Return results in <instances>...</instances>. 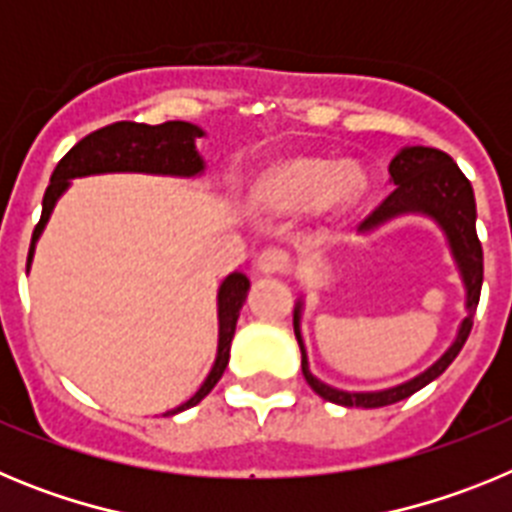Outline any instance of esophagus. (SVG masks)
I'll list each match as a JSON object with an SVG mask.
<instances>
[{"instance_id":"34e87169","label":"esophagus","mask_w":512,"mask_h":512,"mask_svg":"<svg viewBox=\"0 0 512 512\" xmlns=\"http://www.w3.org/2000/svg\"><path fill=\"white\" fill-rule=\"evenodd\" d=\"M289 269V253L282 248H266L256 259V271L259 274H282Z\"/></svg>"}]
</instances>
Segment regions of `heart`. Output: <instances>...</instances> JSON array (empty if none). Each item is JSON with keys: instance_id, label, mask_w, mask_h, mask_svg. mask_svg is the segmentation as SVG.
Returning a JSON list of instances; mask_svg holds the SVG:
<instances>
[{"instance_id": "1", "label": "heart", "mask_w": 512, "mask_h": 512, "mask_svg": "<svg viewBox=\"0 0 512 512\" xmlns=\"http://www.w3.org/2000/svg\"><path fill=\"white\" fill-rule=\"evenodd\" d=\"M366 192V174L359 164L343 161L330 169L318 158H292L274 166L259 182L256 202L264 210L289 215L310 205L320 210H346Z\"/></svg>"}]
</instances>
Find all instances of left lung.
Wrapping results in <instances>:
<instances>
[{
    "label": "left lung",
    "mask_w": 512,
    "mask_h": 512,
    "mask_svg": "<svg viewBox=\"0 0 512 512\" xmlns=\"http://www.w3.org/2000/svg\"><path fill=\"white\" fill-rule=\"evenodd\" d=\"M390 176L392 184H395V192L372 215L366 217L364 223L359 225V233H374L377 228L402 215H423L433 220L446 235L459 277L464 282V292H467L464 310H467V315L461 318L451 346L425 372L415 374L408 382L387 387V390L348 392L320 382L310 372V361H307L300 328L302 305L305 302L300 297L295 305V336L302 351V374H305L307 384L315 390V395L343 405V408H384V405H392V402L415 395L418 390H423L425 384H431L433 379L441 377L449 369L451 361L459 356L461 346L467 343L474 312H477L479 305V292H482V271L485 269H482V243L477 238V205H474L472 184H469L467 176L461 174L459 166L454 164V158L449 153L438 151V148L405 146L390 161Z\"/></svg>",
    "instance_id": "left-lung-1"
}]
</instances>
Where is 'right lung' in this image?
Listing matches in <instances>:
<instances>
[{"label": "right lung", "mask_w": 512, "mask_h": 512, "mask_svg": "<svg viewBox=\"0 0 512 512\" xmlns=\"http://www.w3.org/2000/svg\"><path fill=\"white\" fill-rule=\"evenodd\" d=\"M197 138H205V130L200 125L184 120H169L164 125H140V122H115L97 133L81 138L66 156L58 161L56 171L51 176V184L45 189L43 215L33 230V243L27 253V271L33 261L35 243L43 235L45 223L51 220V212L61 194L71 187V179L94 174H156V176H179V179H192V176L205 174V158L197 151ZM248 282L246 274L233 271L223 279L217 289V356L210 374L202 382V387L182 402L179 408L166 410L164 415H176L182 410L194 408L197 402L205 400L212 392L225 366L230 359V343L235 336V323L241 315V307L246 302Z\"/></svg>", "instance_id": "right-lung-1"}]
</instances>
